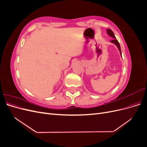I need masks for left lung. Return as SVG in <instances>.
Wrapping results in <instances>:
<instances>
[{"mask_svg":"<svg viewBox=\"0 0 147 147\" xmlns=\"http://www.w3.org/2000/svg\"><path fill=\"white\" fill-rule=\"evenodd\" d=\"M107 34H108L110 35V37H113V40H111V42H112V43H115V45H116L117 46V47L118 48L119 50L120 54H121V47H120L119 43L118 41L117 40L116 37H115V35H114V34H113V31H112V30H110V29H107ZM121 56H122V55H121Z\"/></svg>","mask_w":147,"mask_h":147,"instance_id":"obj_1","label":"left lung"}]
</instances>
